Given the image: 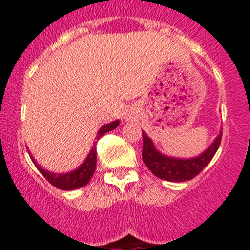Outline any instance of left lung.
Listing matches in <instances>:
<instances>
[{"label":"left lung","mask_w":250,"mask_h":250,"mask_svg":"<svg viewBox=\"0 0 250 250\" xmlns=\"http://www.w3.org/2000/svg\"><path fill=\"white\" fill-rule=\"evenodd\" d=\"M221 136L222 133H220L215 138L212 145L203 151L200 156L190 157V159H177L159 152L155 148L151 138L145 132H142V138H144L142 159L145 165L157 178L167 182H186L198 175L207 167L209 161L212 160L221 142Z\"/></svg>","instance_id":"obj_1"}]
</instances>
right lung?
<instances>
[{"label":"right lung","instance_id":"add662e5","mask_svg":"<svg viewBox=\"0 0 250 250\" xmlns=\"http://www.w3.org/2000/svg\"><path fill=\"white\" fill-rule=\"evenodd\" d=\"M119 125V121H114L112 123H108V125H104L102 128L98 132V136H96V140H99L104 133L106 132L112 131V129L117 128ZM98 142V141H96ZM31 157V161L34 163L35 167H38V170L41 171L44 175V178L49 182L52 186H54L58 189H63V190H72L77 189V188H81V187L86 186L89 183L93 174L95 173V167H96V147L95 144H94L93 148L90 150L89 155L85 159L83 164L80 165L77 169L70 171V173H64V174H56V173H50L48 170H44L41 165L38 164L35 159L33 156Z\"/></svg>","mask_w":250,"mask_h":250}]
</instances>
